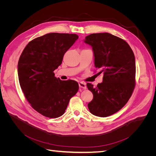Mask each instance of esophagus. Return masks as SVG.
<instances>
[{
    "label": "esophagus",
    "instance_id": "34e87169",
    "mask_svg": "<svg viewBox=\"0 0 156 156\" xmlns=\"http://www.w3.org/2000/svg\"><path fill=\"white\" fill-rule=\"evenodd\" d=\"M79 87L81 88H83V89H87V86H86V84L84 83H83V82H79Z\"/></svg>",
    "mask_w": 156,
    "mask_h": 156
}]
</instances>
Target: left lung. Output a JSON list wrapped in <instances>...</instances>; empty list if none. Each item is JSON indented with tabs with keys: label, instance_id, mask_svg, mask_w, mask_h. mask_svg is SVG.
I'll use <instances>...</instances> for the list:
<instances>
[{
	"label": "left lung",
	"instance_id": "obj_1",
	"mask_svg": "<svg viewBox=\"0 0 156 156\" xmlns=\"http://www.w3.org/2000/svg\"><path fill=\"white\" fill-rule=\"evenodd\" d=\"M92 47L94 64L103 73L96 87L87 83L93 94L88 104L92 115L107 117L120 110L128 101L135 87V60L130 46L123 39L109 33H96L84 41Z\"/></svg>",
	"mask_w": 156,
	"mask_h": 156
}]
</instances>
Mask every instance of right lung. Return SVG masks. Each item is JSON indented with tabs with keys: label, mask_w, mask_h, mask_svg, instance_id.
<instances>
[{
	"label": "right lung",
	"mask_w": 156,
	"mask_h": 156,
	"mask_svg": "<svg viewBox=\"0 0 156 156\" xmlns=\"http://www.w3.org/2000/svg\"><path fill=\"white\" fill-rule=\"evenodd\" d=\"M79 38L75 34L49 33L30 41L18 62V77L22 91L31 107L44 116H62L79 90L73 80L62 81L54 71Z\"/></svg>",
	"instance_id": "1"
}]
</instances>
